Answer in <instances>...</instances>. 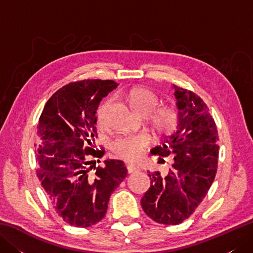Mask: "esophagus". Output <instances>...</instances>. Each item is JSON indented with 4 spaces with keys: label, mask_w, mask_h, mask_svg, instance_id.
I'll list each match as a JSON object with an SVG mask.
<instances>
[{
    "label": "esophagus",
    "mask_w": 253,
    "mask_h": 253,
    "mask_svg": "<svg viewBox=\"0 0 253 253\" xmlns=\"http://www.w3.org/2000/svg\"><path fill=\"white\" fill-rule=\"evenodd\" d=\"M126 169H127V171L129 174L131 173H136V171L139 170V169L137 168V166H133V165H126Z\"/></svg>",
    "instance_id": "obj_1"
}]
</instances>
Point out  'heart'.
Returning a JSON list of instances; mask_svg holds the SVG:
<instances>
[{
    "label": "heart",
    "mask_w": 253,
    "mask_h": 253,
    "mask_svg": "<svg viewBox=\"0 0 253 253\" xmlns=\"http://www.w3.org/2000/svg\"><path fill=\"white\" fill-rule=\"evenodd\" d=\"M128 103L138 115L148 117L152 130L160 137L171 136L178 129L179 111L175 105H160L159 96L146 88H133L127 95ZM111 101L102 102L96 110V124L102 129L107 126V110ZM148 144V138L142 135L118 137L111 143V150L116 157L128 162H136Z\"/></svg>",
    "instance_id": "heart-1"
}]
</instances>
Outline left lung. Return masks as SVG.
I'll use <instances>...</instances> for the list:
<instances>
[{
	"mask_svg": "<svg viewBox=\"0 0 253 253\" xmlns=\"http://www.w3.org/2000/svg\"><path fill=\"white\" fill-rule=\"evenodd\" d=\"M180 123L178 130L151 150L171 158L166 176L150 173L151 187L141 199L144 213L164 225L180 224L196 211L215 178L218 163L217 128L208 105L190 90L174 84Z\"/></svg>",
	"mask_w": 253,
	"mask_h": 253,
	"instance_id": "8db88e82",
	"label": "left lung"
}]
</instances>
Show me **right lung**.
Instances as JSON below:
<instances>
[{
    "instance_id": "obj_1",
    "label": "right lung",
    "mask_w": 253,
    "mask_h": 253,
    "mask_svg": "<svg viewBox=\"0 0 253 253\" xmlns=\"http://www.w3.org/2000/svg\"><path fill=\"white\" fill-rule=\"evenodd\" d=\"M118 85L113 80L69 83L47 100L39 117L37 177L58 216L75 227H89L105 216L110 197L127 175L123 161L95 166V113L102 98ZM98 162L100 161L98 160Z\"/></svg>"
}]
</instances>
